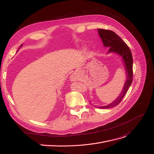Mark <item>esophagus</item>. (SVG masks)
I'll return each instance as SVG.
<instances>
[{
    "instance_id": "34e87169",
    "label": "esophagus",
    "mask_w": 154,
    "mask_h": 154,
    "mask_svg": "<svg viewBox=\"0 0 154 154\" xmlns=\"http://www.w3.org/2000/svg\"><path fill=\"white\" fill-rule=\"evenodd\" d=\"M70 79L72 81H75V75H71V77H70Z\"/></svg>"
}]
</instances>
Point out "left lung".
Returning <instances> with one entry per match:
<instances>
[{"instance_id":"obj_1","label":"left lung","mask_w":154,"mask_h":154,"mask_svg":"<svg viewBox=\"0 0 154 154\" xmlns=\"http://www.w3.org/2000/svg\"><path fill=\"white\" fill-rule=\"evenodd\" d=\"M97 31L102 39L103 45L106 47H109V52H116L122 57L127 76L122 91L119 97L116 99V100L113 101L111 103L109 104L107 106L99 107V108L100 109H107L118 105L122 100L123 98L131 85L133 80V59L129 47L115 32L103 29H97Z\"/></svg>"}]
</instances>
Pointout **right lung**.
I'll use <instances>...</instances> for the list:
<instances>
[{
  "instance_id": "right-lung-1",
  "label": "right lung",
  "mask_w": 154,
  "mask_h": 154,
  "mask_svg": "<svg viewBox=\"0 0 154 154\" xmlns=\"http://www.w3.org/2000/svg\"><path fill=\"white\" fill-rule=\"evenodd\" d=\"M22 45H20V47H22Z\"/></svg>"
}]
</instances>
